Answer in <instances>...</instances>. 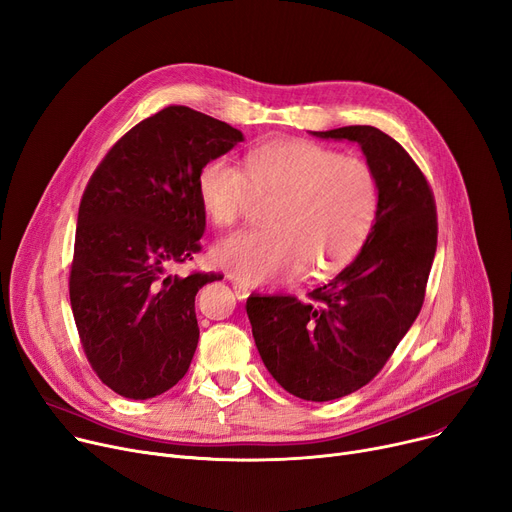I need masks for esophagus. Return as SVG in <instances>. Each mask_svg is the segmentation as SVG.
<instances>
[{
    "instance_id": "1",
    "label": "esophagus",
    "mask_w": 512,
    "mask_h": 512,
    "mask_svg": "<svg viewBox=\"0 0 512 512\" xmlns=\"http://www.w3.org/2000/svg\"><path fill=\"white\" fill-rule=\"evenodd\" d=\"M233 291H235L237 299H246V297L250 295V289H248V285L239 283V281H233Z\"/></svg>"
}]
</instances>
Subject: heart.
I'll return each mask as SVG.
<instances>
[{
	"instance_id": "b5f03b06",
	"label": "heart",
	"mask_w": 512,
	"mask_h": 512,
	"mask_svg": "<svg viewBox=\"0 0 512 512\" xmlns=\"http://www.w3.org/2000/svg\"><path fill=\"white\" fill-rule=\"evenodd\" d=\"M198 198L219 227H233L254 194L270 200L266 227L229 235L215 246L219 266L244 283L322 277L364 246L380 206L374 167L312 140H275L252 148L246 169L227 157L198 171Z\"/></svg>"
}]
</instances>
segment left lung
I'll return each instance as SVG.
<instances>
[{
	"instance_id": "8db88e82",
	"label": "left lung",
	"mask_w": 512,
	"mask_h": 512,
	"mask_svg": "<svg viewBox=\"0 0 512 512\" xmlns=\"http://www.w3.org/2000/svg\"><path fill=\"white\" fill-rule=\"evenodd\" d=\"M353 140L380 182V206L359 256L308 299L250 295L248 318L266 370L306 401L366 386L424 306L436 254V200L407 150L372 126L314 132Z\"/></svg>"
}]
</instances>
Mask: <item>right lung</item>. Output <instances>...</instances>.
<instances>
[{
  "label": "right lung",
  "mask_w": 512,
  "mask_h": 512,
  "mask_svg": "<svg viewBox=\"0 0 512 512\" xmlns=\"http://www.w3.org/2000/svg\"><path fill=\"white\" fill-rule=\"evenodd\" d=\"M242 140L215 117L169 105L119 138L88 179L70 304L90 368L117 395L153 399L190 368L200 337L196 293L223 277L169 268L202 250L200 167Z\"/></svg>",
  "instance_id": "obj_1"
}]
</instances>
